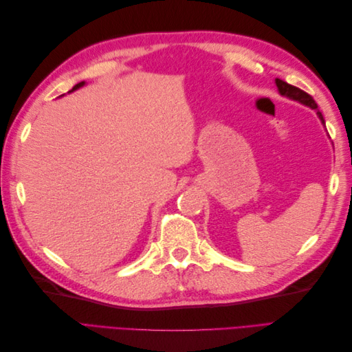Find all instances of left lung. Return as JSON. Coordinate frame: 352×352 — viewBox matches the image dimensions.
<instances>
[{"instance_id": "1", "label": "left lung", "mask_w": 352, "mask_h": 352, "mask_svg": "<svg viewBox=\"0 0 352 352\" xmlns=\"http://www.w3.org/2000/svg\"><path fill=\"white\" fill-rule=\"evenodd\" d=\"M276 87H278L280 95H283V97L295 100V101L301 102V104H304V105H308V107H310V109L316 110V111H317V116H318V119H320L322 123L324 124L323 114L317 110V104H316V101L313 100L311 95H308V94L304 92L302 89L294 87V85H289L287 82H283L282 79H276Z\"/></svg>"}]
</instances>
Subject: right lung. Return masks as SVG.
<instances>
[{
    "mask_svg": "<svg viewBox=\"0 0 352 352\" xmlns=\"http://www.w3.org/2000/svg\"><path fill=\"white\" fill-rule=\"evenodd\" d=\"M83 85H85V82H80V83H78V85H74L72 91H74V89H79L80 87H83ZM72 91H70V92H72Z\"/></svg>",
    "mask_w": 352,
    "mask_h": 352,
    "instance_id": "right-lung-1",
    "label": "right lung"
}]
</instances>
